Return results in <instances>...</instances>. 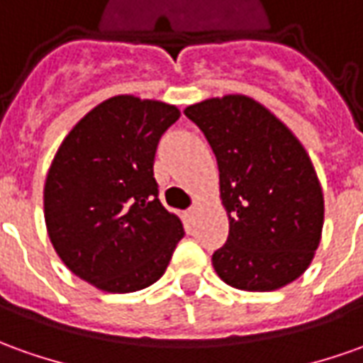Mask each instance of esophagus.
Segmentation results:
<instances>
[{
	"instance_id": "1",
	"label": "esophagus",
	"mask_w": 363,
	"mask_h": 363,
	"mask_svg": "<svg viewBox=\"0 0 363 363\" xmlns=\"http://www.w3.org/2000/svg\"><path fill=\"white\" fill-rule=\"evenodd\" d=\"M194 214H196V206H191V208L186 211V216H189V218H192Z\"/></svg>"
}]
</instances>
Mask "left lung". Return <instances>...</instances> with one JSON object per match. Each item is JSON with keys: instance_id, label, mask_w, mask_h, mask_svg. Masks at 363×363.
<instances>
[{"instance_id": "obj_1", "label": "left lung", "mask_w": 363, "mask_h": 363, "mask_svg": "<svg viewBox=\"0 0 363 363\" xmlns=\"http://www.w3.org/2000/svg\"><path fill=\"white\" fill-rule=\"evenodd\" d=\"M184 115L204 133L220 172L228 240L213 254L220 280L272 292L306 272L324 226V194L302 143L246 95L194 103Z\"/></svg>"}]
</instances>
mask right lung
Listing matches in <instances>:
<instances>
[{
    "instance_id": "obj_1",
    "label": "right lung",
    "mask_w": 363,
    "mask_h": 363,
    "mask_svg": "<svg viewBox=\"0 0 363 363\" xmlns=\"http://www.w3.org/2000/svg\"><path fill=\"white\" fill-rule=\"evenodd\" d=\"M174 105L117 95L89 111L59 145L43 189L49 240L63 264L103 292L155 284L184 236L152 177Z\"/></svg>"
}]
</instances>
